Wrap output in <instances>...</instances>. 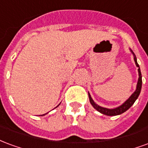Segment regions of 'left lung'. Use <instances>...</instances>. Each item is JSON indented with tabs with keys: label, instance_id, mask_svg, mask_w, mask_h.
Returning a JSON list of instances; mask_svg holds the SVG:
<instances>
[{
	"label": "left lung",
	"instance_id": "left-lung-1",
	"mask_svg": "<svg viewBox=\"0 0 148 148\" xmlns=\"http://www.w3.org/2000/svg\"><path fill=\"white\" fill-rule=\"evenodd\" d=\"M132 53H133V52H132ZM134 60H135V62H136V65L137 67H139V69H138V72H139V80H138V82H137L136 90L132 94V96H131L122 105V106H119V107L116 108V109H112L103 108V107H101V106H97L96 103L93 101V100L92 99L90 94L89 93V98H90V103H91V105L93 106L94 109H97V110L98 112H100L101 113L107 115V116H116V115L121 114V113H123V112H124L125 111H127V109H129L131 106L133 105L134 102L136 101V100L138 98V97H139V95H140V91H141V87H142V75H141V72H140V66L137 63L136 58L135 55H134Z\"/></svg>",
	"mask_w": 148,
	"mask_h": 148
}]
</instances>
